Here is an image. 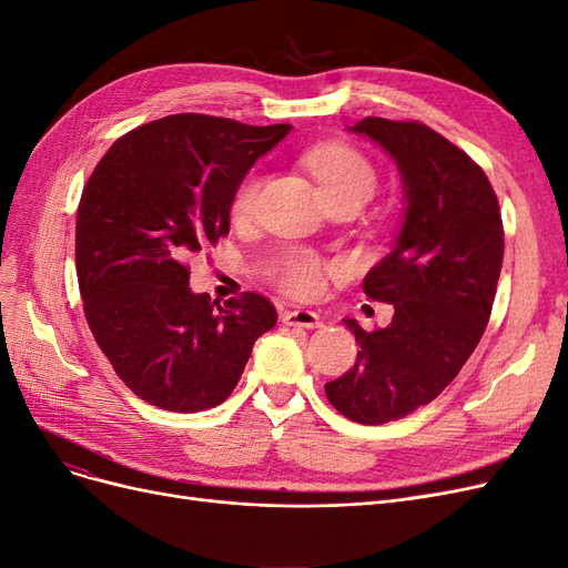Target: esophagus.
I'll use <instances>...</instances> for the list:
<instances>
[{"mask_svg":"<svg viewBox=\"0 0 568 568\" xmlns=\"http://www.w3.org/2000/svg\"><path fill=\"white\" fill-rule=\"evenodd\" d=\"M283 323L290 327H306V329H316L323 325L321 316L316 311H308V308H300V311H285Z\"/></svg>","mask_w":568,"mask_h":568,"instance_id":"obj_1","label":"esophagus"}]
</instances>
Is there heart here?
I'll return each instance as SVG.
<instances>
[{"label": "heart", "mask_w": 568, "mask_h": 568, "mask_svg": "<svg viewBox=\"0 0 568 568\" xmlns=\"http://www.w3.org/2000/svg\"><path fill=\"white\" fill-rule=\"evenodd\" d=\"M308 171L318 180L325 201L339 196H361L369 199L376 186V173L372 163L351 146L327 144L308 152ZM260 194V178L247 175L239 186L231 213L236 217H247L255 210ZM325 283V266L311 255H295L283 268V287L295 297L318 295Z\"/></svg>", "instance_id": "b5f03b06"}]
</instances>
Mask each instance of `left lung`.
Listing matches in <instances>:
<instances>
[{
    "label": "left lung",
    "instance_id": "left-lung-1",
    "mask_svg": "<svg viewBox=\"0 0 568 568\" xmlns=\"http://www.w3.org/2000/svg\"><path fill=\"white\" fill-rule=\"evenodd\" d=\"M348 131L395 161L405 210L390 252L363 281L369 300L393 304V321L365 332L344 318L358 361L325 395L351 422L379 426L435 400L479 344L500 276L503 222L485 171L428 125L367 116Z\"/></svg>",
    "mask_w": 568,
    "mask_h": 568
}]
</instances>
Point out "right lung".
<instances>
[{"instance_id":"1","label":"right lung","mask_w":568,"mask_h":568,"mask_svg":"<svg viewBox=\"0 0 568 568\" xmlns=\"http://www.w3.org/2000/svg\"><path fill=\"white\" fill-rule=\"evenodd\" d=\"M290 129L165 116L119 138L83 186V313L119 379L154 407L194 414L224 403L278 321L257 292L224 306L196 295L184 260L229 234L236 186Z\"/></svg>"}]
</instances>
